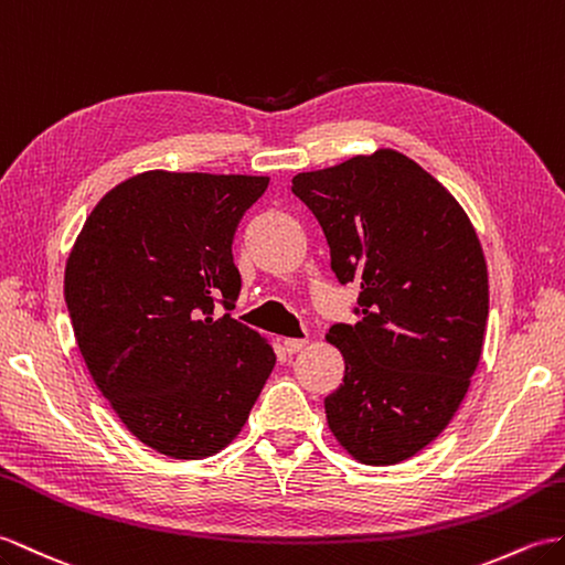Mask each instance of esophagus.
I'll return each mask as SVG.
<instances>
[{
    "mask_svg": "<svg viewBox=\"0 0 565 565\" xmlns=\"http://www.w3.org/2000/svg\"><path fill=\"white\" fill-rule=\"evenodd\" d=\"M308 344V339H284V351L286 353H298Z\"/></svg>",
    "mask_w": 565,
    "mask_h": 565,
    "instance_id": "34e87169",
    "label": "esophagus"
}]
</instances>
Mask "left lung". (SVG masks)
I'll use <instances>...</instances> for the list:
<instances>
[{
  "instance_id": "left-lung-1",
  "label": "left lung",
  "mask_w": 565,
  "mask_h": 565,
  "mask_svg": "<svg viewBox=\"0 0 565 565\" xmlns=\"http://www.w3.org/2000/svg\"><path fill=\"white\" fill-rule=\"evenodd\" d=\"M291 192L322 226L339 284L361 286L359 322L327 334L344 356L327 424L359 462L397 465L440 436L479 365L489 274L477 231L392 149L298 173Z\"/></svg>"
}]
</instances>
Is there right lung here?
I'll return each mask as SVG.
<instances>
[{"mask_svg":"<svg viewBox=\"0 0 565 565\" xmlns=\"http://www.w3.org/2000/svg\"><path fill=\"white\" fill-rule=\"evenodd\" d=\"M267 185L149 170L103 196L67 259L64 300L90 377L143 445L175 460L226 448L277 363L231 318L233 238Z\"/></svg>","mask_w":565,"mask_h":565,"instance_id":"obj_1","label":"right lung"}]
</instances>
